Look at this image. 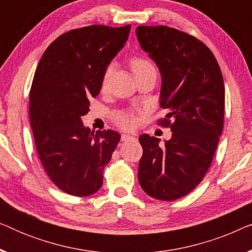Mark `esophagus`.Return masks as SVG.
Listing matches in <instances>:
<instances>
[{"label": "esophagus", "instance_id": "1", "mask_svg": "<svg viewBox=\"0 0 252 252\" xmlns=\"http://www.w3.org/2000/svg\"><path fill=\"white\" fill-rule=\"evenodd\" d=\"M134 139V136L129 135V134H122V141H128Z\"/></svg>", "mask_w": 252, "mask_h": 252}]
</instances>
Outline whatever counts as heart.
I'll use <instances>...</instances> for the list:
<instances>
[{
    "mask_svg": "<svg viewBox=\"0 0 252 252\" xmlns=\"http://www.w3.org/2000/svg\"><path fill=\"white\" fill-rule=\"evenodd\" d=\"M130 66H132V70L134 73H139V72L146 70V68L153 66L147 60H144L142 57H133L132 60H130ZM111 70L112 67L110 66L106 68L105 73H104V78H103V82H106L108 80V78L110 77V74H111ZM115 122L117 123V125H119L120 127H123V128H133V127L136 126L137 124V118L136 116L134 115L132 112H128V111H122L119 113H117L115 116Z\"/></svg>",
    "mask_w": 252,
    "mask_h": 252,
    "instance_id": "heart-1",
    "label": "heart"
}]
</instances>
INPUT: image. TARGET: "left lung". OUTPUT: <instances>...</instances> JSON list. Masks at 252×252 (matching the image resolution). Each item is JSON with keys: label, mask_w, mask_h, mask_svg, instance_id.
I'll use <instances>...</instances> for the list:
<instances>
[{"label": "left lung", "mask_w": 252, "mask_h": 252, "mask_svg": "<svg viewBox=\"0 0 252 252\" xmlns=\"http://www.w3.org/2000/svg\"><path fill=\"white\" fill-rule=\"evenodd\" d=\"M135 33L159 68V103L168 111L159 124L172 130L164 143L140 135L137 178L151 197L174 201L197 187L212 163L223 128L222 74L212 51L195 36L167 26H139Z\"/></svg>", "instance_id": "left-lung-1"}]
</instances>
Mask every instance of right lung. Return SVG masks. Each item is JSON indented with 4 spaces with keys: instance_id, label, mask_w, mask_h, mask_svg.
<instances>
[{
    "instance_id": "1",
    "label": "right lung",
    "mask_w": 252,
    "mask_h": 252,
    "mask_svg": "<svg viewBox=\"0 0 252 252\" xmlns=\"http://www.w3.org/2000/svg\"><path fill=\"white\" fill-rule=\"evenodd\" d=\"M130 25H92L58 36L37 65L30 93V122L50 180L73 196L95 194L120 140L115 130L82 124L101 91L108 65L125 46Z\"/></svg>"
}]
</instances>
